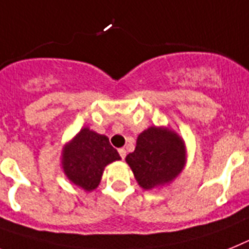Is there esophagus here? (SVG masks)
Wrapping results in <instances>:
<instances>
[{
    "label": "esophagus",
    "mask_w": 249,
    "mask_h": 249,
    "mask_svg": "<svg viewBox=\"0 0 249 249\" xmlns=\"http://www.w3.org/2000/svg\"><path fill=\"white\" fill-rule=\"evenodd\" d=\"M118 152H119V154H120L121 158H123V160H124L125 157H126V150H125L124 148H120V149H119Z\"/></svg>",
    "instance_id": "obj_1"
}]
</instances>
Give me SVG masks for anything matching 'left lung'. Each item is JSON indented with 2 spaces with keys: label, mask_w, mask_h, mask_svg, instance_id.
<instances>
[{
  "label": "left lung",
  "mask_w": 249,
  "mask_h": 249,
  "mask_svg": "<svg viewBox=\"0 0 249 249\" xmlns=\"http://www.w3.org/2000/svg\"><path fill=\"white\" fill-rule=\"evenodd\" d=\"M185 157L178 135L166 128L150 126L138 137L135 150L125 160L138 183L150 190L172 181L182 171Z\"/></svg>",
  "instance_id": "8db88e82"
}]
</instances>
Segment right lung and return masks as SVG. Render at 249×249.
<instances>
[{"instance_id": "obj_1", "label": "right lung", "mask_w": 249, "mask_h": 249, "mask_svg": "<svg viewBox=\"0 0 249 249\" xmlns=\"http://www.w3.org/2000/svg\"><path fill=\"white\" fill-rule=\"evenodd\" d=\"M120 160L108 138L85 128L63 149V170L77 186L91 191L99 186L106 164Z\"/></svg>"}]
</instances>
